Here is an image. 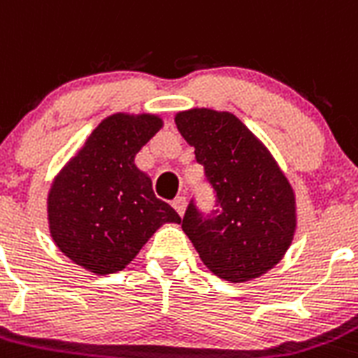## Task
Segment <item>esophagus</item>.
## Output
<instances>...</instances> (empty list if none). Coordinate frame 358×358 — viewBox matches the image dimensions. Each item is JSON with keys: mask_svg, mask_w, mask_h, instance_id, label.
I'll use <instances>...</instances> for the list:
<instances>
[{"mask_svg": "<svg viewBox=\"0 0 358 358\" xmlns=\"http://www.w3.org/2000/svg\"><path fill=\"white\" fill-rule=\"evenodd\" d=\"M185 206H187V199L182 198V196L173 201V208L176 210V213H178V215H183V212H185Z\"/></svg>", "mask_w": 358, "mask_h": 358, "instance_id": "obj_1", "label": "esophagus"}]
</instances>
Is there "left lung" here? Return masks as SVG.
I'll return each mask as SVG.
<instances>
[{"label": "left lung", "instance_id": "1", "mask_svg": "<svg viewBox=\"0 0 358 358\" xmlns=\"http://www.w3.org/2000/svg\"><path fill=\"white\" fill-rule=\"evenodd\" d=\"M176 127L205 168L215 210L199 212L194 199L182 229L210 272L245 282L282 259L296 228L295 194L263 143L235 115L190 109Z\"/></svg>", "mask_w": 358, "mask_h": 358}]
</instances>
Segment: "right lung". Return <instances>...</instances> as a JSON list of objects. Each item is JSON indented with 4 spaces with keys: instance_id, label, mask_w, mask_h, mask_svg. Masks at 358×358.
<instances>
[{
    "instance_id": "add662e5",
    "label": "right lung",
    "mask_w": 358,
    "mask_h": 358,
    "mask_svg": "<svg viewBox=\"0 0 358 358\" xmlns=\"http://www.w3.org/2000/svg\"><path fill=\"white\" fill-rule=\"evenodd\" d=\"M155 115L116 113L103 120L52 182L49 229L58 249L99 275L125 268L150 236L178 213L155 198L134 157L159 132Z\"/></svg>"
}]
</instances>
